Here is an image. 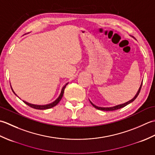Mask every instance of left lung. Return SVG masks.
Wrapping results in <instances>:
<instances>
[{
	"label": "left lung",
	"mask_w": 155,
	"mask_h": 155,
	"mask_svg": "<svg viewBox=\"0 0 155 155\" xmlns=\"http://www.w3.org/2000/svg\"><path fill=\"white\" fill-rule=\"evenodd\" d=\"M142 85H143V82H142V84H140V88H139V91H138V92H137V94L135 95V97H134L133 99H131L130 101H128L127 103H124V104H120V105H117V106H116V107H109V108H104V107H97L96 105H94V104H93L91 102V104L93 105V106L94 107V108H96L97 109H98V110H105V111H112V110H118V109H119V108H123V107H124L125 106H127V104H130V103H132V102H133L134 100L136 99L137 98V97H138V95H139V94L140 93V89H141V87H142Z\"/></svg>",
	"instance_id": "left-lung-1"
}]
</instances>
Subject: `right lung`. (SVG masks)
Returning a JSON list of instances; mask_svg holds the SVG:
<instances>
[{
  "mask_svg": "<svg viewBox=\"0 0 155 155\" xmlns=\"http://www.w3.org/2000/svg\"><path fill=\"white\" fill-rule=\"evenodd\" d=\"M67 84H66L65 86H64V87H63V88H62L61 93L60 96L58 97V98H57V99L55 101H54L53 103H51V104H46V105H36V104H32L28 103L27 102L24 101H23V102H24V103H25L26 104H27L28 106L31 107V108H35V109H38V110H45V109H48V108H51L54 107V106H56V105H57V104L59 103V102H60V101L61 100V98H62V96H63L64 88H65V87H66V86H67ZM12 91L13 93H15V92H14V91L12 90ZM16 96H17V95H16Z\"/></svg>",
  "mask_w": 155,
  "mask_h": 155,
  "instance_id": "right-lung-1",
  "label": "right lung"
}]
</instances>
